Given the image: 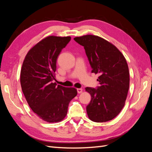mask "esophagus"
Masks as SVG:
<instances>
[{
	"mask_svg": "<svg viewBox=\"0 0 152 152\" xmlns=\"http://www.w3.org/2000/svg\"><path fill=\"white\" fill-rule=\"evenodd\" d=\"M77 93L80 94L82 92V88H78V89H77Z\"/></svg>",
	"mask_w": 152,
	"mask_h": 152,
	"instance_id": "esophagus-1",
	"label": "esophagus"
}]
</instances>
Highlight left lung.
I'll return each instance as SVG.
<instances>
[{"mask_svg":"<svg viewBox=\"0 0 152 152\" xmlns=\"http://www.w3.org/2000/svg\"><path fill=\"white\" fill-rule=\"evenodd\" d=\"M74 40L84 46L92 73L100 74L99 86L86 88L91 96L86 107L87 115L96 122L111 121L124 107L129 88L126 58L114 45L98 36L87 35Z\"/></svg>","mask_w":152,"mask_h":152,"instance_id":"obj_1","label":"left lung"}]
</instances>
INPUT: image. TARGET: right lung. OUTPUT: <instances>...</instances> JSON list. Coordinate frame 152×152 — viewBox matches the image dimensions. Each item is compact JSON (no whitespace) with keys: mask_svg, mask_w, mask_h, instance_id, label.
<instances>
[{"mask_svg":"<svg viewBox=\"0 0 152 152\" xmlns=\"http://www.w3.org/2000/svg\"><path fill=\"white\" fill-rule=\"evenodd\" d=\"M70 40V37L49 36L29 50L23 63V93L33 112L48 122L61 121L66 115L69 103L77 94L73 87L53 82L59 54Z\"/></svg>","mask_w":152,"mask_h":152,"instance_id":"1","label":"right lung"}]
</instances>
